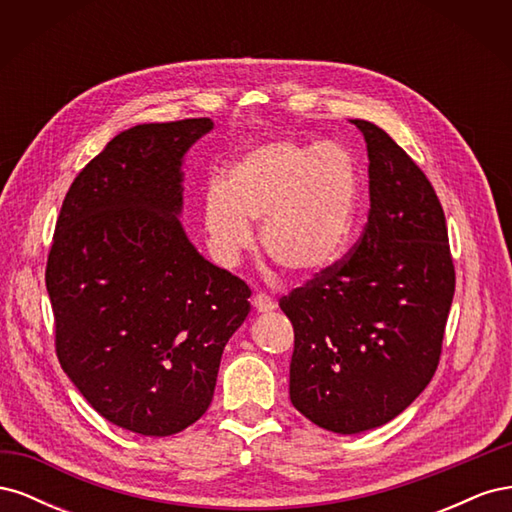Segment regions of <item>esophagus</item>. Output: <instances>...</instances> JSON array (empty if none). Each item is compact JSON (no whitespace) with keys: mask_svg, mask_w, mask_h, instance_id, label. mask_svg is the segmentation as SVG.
Masks as SVG:
<instances>
[{"mask_svg":"<svg viewBox=\"0 0 512 512\" xmlns=\"http://www.w3.org/2000/svg\"><path fill=\"white\" fill-rule=\"evenodd\" d=\"M252 305H254L256 312H273V309H275V301L269 297V294H265V292L254 294Z\"/></svg>","mask_w":512,"mask_h":512,"instance_id":"obj_1","label":"esophagus"}]
</instances>
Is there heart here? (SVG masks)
I'll use <instances>...</instances> for the list:
<instances>
[{
  "label": "heart",
  "instance_id": "obj_1",
  "mask_svg": "<svg viewBox=\"0 0 512 512\" xmlns=\"http://www.w3.org/2000/svg\"><path fill=\"white\" fill-rule=\"evenodd\" d=\"M363 205V173L339 143L267 141L243 151L203 194V228L211 256L237 265L260 222L265 252L294 275H316L342 260Z\"/></svg>",
  "mask_w": 512,
  "mask_h": 512
}]
</instances>
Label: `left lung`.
<instances>
[{"label":"left lung","instance_id":"obj_1","mask_svg":"<svg viewBox=\"0 0 512 512\" xmlns=\"http://www.w3.org/2000/svg\"><path fill=\"white\" fill-rule=\"evenodd\" d=\"M369 158V215L352 250L280 301L294 327L290 401L350 436L393 421L440 361L455 267L440 200L376 123L350 119Z\"/></svg>","mask_w":512,"mask_h":512}]
</instances>
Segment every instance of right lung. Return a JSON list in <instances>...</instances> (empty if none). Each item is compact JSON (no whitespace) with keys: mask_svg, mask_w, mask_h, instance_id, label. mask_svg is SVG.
<instances>
[{"mask_svg":"<svg viewBox=\"0 0 512 512\" xmlns=\"http://www.w3.org/2000/svg\"><path fill=\"white\" fill-rule=\"evenodd\" d=\"M211 130L200 117L117 134L70 185L46 262L61 367L106 421L143 436L207 412L250 314L252 290L179 222L183 158Z\"/></svg>","mask_w":512,"mask_h":512,"instance_id":"obj_1","label":"right lung"}]
</instances>
